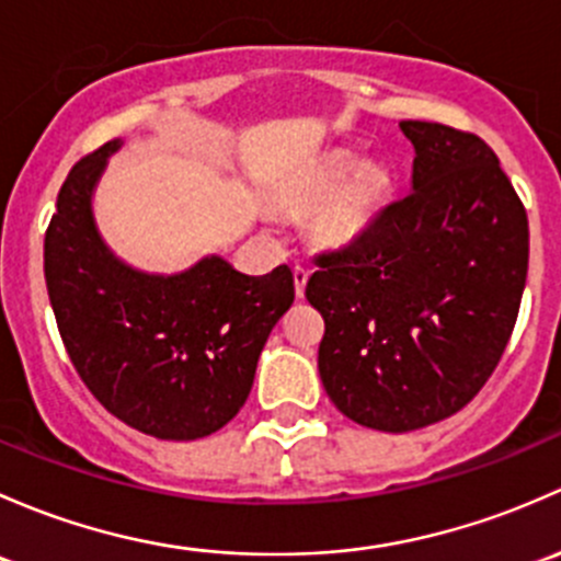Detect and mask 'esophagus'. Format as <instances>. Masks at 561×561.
Segmentation results:
<instances>
[{"label": "esophagus", "instance_id": "34e87169", "mask_svg": "<svg viewBox=\"0 0 561 561\" xmlns=\"http://www.w3.org/2000/svg\"><path fill=\"white\" fill-rule=\"evenodd\" d=\"M308 278H310V270L302 267V264H297V267H294V291H297V297H305Z\"/></svg>", "mask_w": 561, "mask_h": 561}]
</instances>
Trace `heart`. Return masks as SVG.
I'll return each mask as SVG.
<instances>
[{
	"mask_svg": "<svg viewBox=\"0 0 561 561\" xmlns=\"http://www.w3.org/2000/svg\"><path fill=\"white\" fill-rule=\"evenodd\" d=\"M351 170L348 159H332L327 164L319 167L310 178H305L299 194L308 196V199H319V196L329 194L332 188L340 186L345 175ZM380 194V178L375 172H365V175L356 178L354 183L340 188L337 194L329 196L323 202V207L316 216V229L327 242L334 245H343L351 242L362 229L367 227L369 216H373L375 199Z\"/></svg>",
	"mask_w": 561,
	"mask_h": 561,
	"instance_id": "heart-1",
	"label": "heart"
}]
</instances>
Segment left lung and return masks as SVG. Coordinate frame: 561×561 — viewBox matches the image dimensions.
Returning a JSON list of instances; mask_svg holds the SVG:
<instances>
[{
	"mask_svg": "<svg viewBox=\"0 0 561 561\" xmlns=\"http://www.w3.org/2000/svg\"><path fill=\"white\" fill-rule=\"evenodd\" d=\"M413 192L316 256L319 373L356 424L410 432L459 413L492 378L529 264L527 207L472 131L402 121Z\"/></svg>",
	"mask_w": 561,
	"mask_h": 561,
	"instance_id": "obj_1",
	"label": "left lung"
}]
</instances>
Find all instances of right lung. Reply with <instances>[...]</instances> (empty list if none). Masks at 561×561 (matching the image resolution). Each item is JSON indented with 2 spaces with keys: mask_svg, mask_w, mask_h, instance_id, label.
Masks as SVG:
<instances>
[{
  "mask_svg": "<svg viewBox=\"0 0 561 561\" xmlns=\"http://www.w3.org/2000/svg\"><path fill=\"white\" fill-rule=\"evenodd\" d=\"M115 148L110 140L69 170L45 232L56 327L107 413L159 440H196L245 405L259 354L294 302V275L280 264L253 278L218 256L172 278L121 264L91 218V192Z\"/></svg>",
  "mask_w": 561,
  "mask_h": 561,
  "instance_id": "1",
  "label": "right lung"
}]
</instances>
